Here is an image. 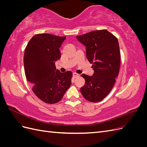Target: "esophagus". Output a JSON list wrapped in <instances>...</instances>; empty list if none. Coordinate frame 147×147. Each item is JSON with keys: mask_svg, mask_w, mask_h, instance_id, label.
<instances>
[{"mask_svg": "<svg viewBox=\"0 0 147 147\" xmlns=\"http://www.w3.org/2000/svg\"><path fill=\"white\" fill-rule=\"evenodd\" d=\"M79 75H79L78 74H77V72H75L73 73V76H74V78H76V77H78Z\"/></svg>", "mask_w": 147, "mask_h": 147, "instance_id": "34e87169", "label": "esophagus"}]
</instances>
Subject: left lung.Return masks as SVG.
I'll return each instance as SVG.
<instances>
[{
	"label": "left lung",
	"instance_id": "8db88e82",
	"mask_svg": "<svg viewBox=\"0 0 147 147\" xmlns=\"http://www.w3.org/2000/svg\"><path fill=\"white\" fill-rule=\"evenodd\" d=\"M77 38L86 47V55L94 74H83L85 84L80 88L84 99L92 102L103 100L112 90L118 75L120 51L117 38L105 29L94 30Z\"/></svg>",
	"mask_w": 147,
	"mask_h": 147
}]
</instances>
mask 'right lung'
Returning a JSON list of instances; mask_svg holds the SVG:
<instances>
[{"label":"right lung","mask_w":147,"mask_h":147,"mask_svg":"<svg viewBox=\"0 0 147 147\" xmlns=\"http://www.w3.org/2000/svg\"><path fill=\"white\" fill-rule=\"evenodd\" d=\"M66 37L39 34L31 38L25 49L24 67L26 78L37 97L47 104H56L71 85L72 72L62 73L55 62L61 58L59 48Z\"/></svg>","instance_id":"1"}]
</instances>
